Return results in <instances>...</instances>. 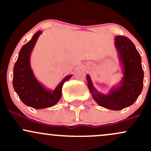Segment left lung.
I'll list each match as a JSON object with an SVG mask.
<instances>
[{"label": "left lung", "instance_id": "obj_1", "mask_svg": "<svg viewBox=\"0 0 151 151\" xmlns=\"http://www.w3.org/2000/svg\"><path fill=\"white\" fill-rule=\"evenodd\" d=\"M116 50L122 70V77L117 85L112 86L107 93L99 92L93 86L89 74L86 75L88 87L99 105L110 110L119 111L129 107L136 101L143 86L144 74L141 58L129 38L122 35L115 37Z\"/></svg>", "mask_w": 151, "mask_h": 151}]
</instances>
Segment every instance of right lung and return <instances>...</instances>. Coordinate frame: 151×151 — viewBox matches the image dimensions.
<instances>
[{
	"label": "right lung",
	"instance_id": "right-lung-1",
	"mask_svg": "<svg viewBox=\"0 0 151 151\" xmlns=\"http://www.w3.org/2000/svg\"><path fill=\"white\" fill-rule=\"evenodd\" d=\"M42 33L39 30L28 42L22 47L13 68V85L20 100L33 109H42L52 106L60 100L64 83L72 77L67 75L55 89H47L37 80L30 65V55L38 37Z\"/></svg>",
	"mask_w": 151,
	"mask_h": 151
}]
</instances>
